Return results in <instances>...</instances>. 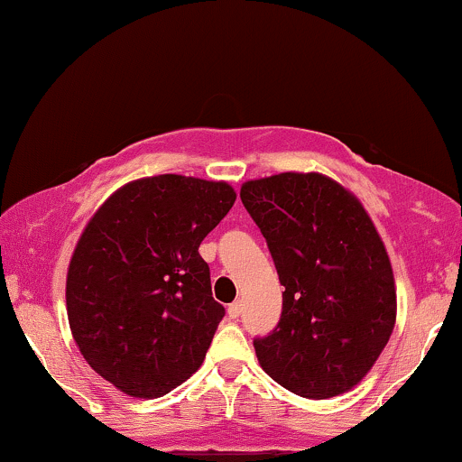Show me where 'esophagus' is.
<instances>
[{"label":"esophagus","instance_id":"1","mask_svg":"<svg viewBox=\"0 0 462 462\" xmlns=\"http://www.w3.org/2000/svg\"><path fill=\"white\" fill-rule=\"evenodd\" d=\"M241 312H243L241 301H235V304L227 306V317H230V319H238V317H241Z\"/></svg>","mask_w":462,"mask_h":462}]
</instances>
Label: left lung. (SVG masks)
Returning a JSON list of instances; mask_svg holds the SVG:
<instances>
[{"mask_svg": "<svg viewBox=\"0 0 462 462\" xmlns=\"http://www.w3.org/2000/svg\"><path fill=\"white\" fill-rule=\"evenodd\" d=\"M241 199L284 286L278 328L254 341L258 363L301 397L346 393L395 328L393 267L374 221L352 190L315 171L247 180Z\"/></svg>", "mask_w": 462, "mask_h": 462, "instance_id": "left-lung-1", "label": "left lung"}]
</instances>
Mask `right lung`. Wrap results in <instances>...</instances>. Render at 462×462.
Wrapping results in <instances>:
<instances>
[{
  "instance_id": "1",
  "label": "right lung",
  "mask_w": 462,
  "mask_h": 462,
  "mask_svg": "<svg viewBox=\"0 0 462 462\" xmlns=\"http://www.w3.org/2000/svg\"><path fill=\"white\" fill-rule=\"evenodd\" d=\"M235 199L215 180H132L79 235L67 269L69 328L84 360L121 393L153 400L204 363L226 310L199 243Z\"/></svg>"
}]
</instances>
